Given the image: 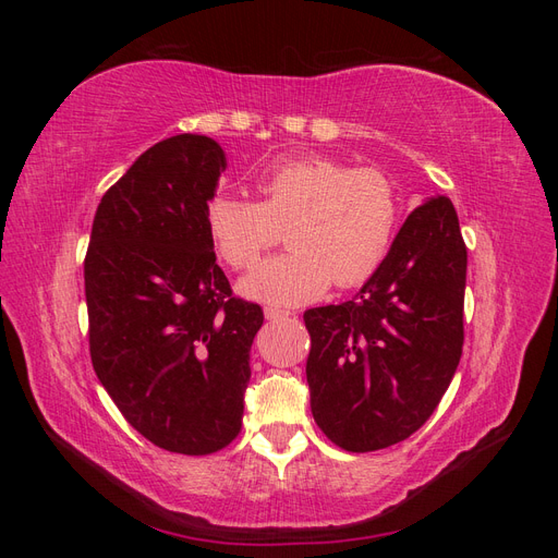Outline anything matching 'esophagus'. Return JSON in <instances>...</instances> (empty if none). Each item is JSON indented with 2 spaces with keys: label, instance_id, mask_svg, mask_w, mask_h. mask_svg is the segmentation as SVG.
Wrapping results in <instances>:
<instances>
[{
  "label": "esophagus",
  "instance_id": "esophagus-1",
  "mask_svg": "<svg viewBox=\"0 0 558 558\" xmlns=\"http://www.w3.org/2000/svg\"><path fill=\"white\" fill-rule=\"evenodd\" d=\"M291 312L279 310V307H265V318L267 320H281V318H289Z\"/></svg>",
  "mask_w": 558,
  "mask_h": 558
}]
</instances>
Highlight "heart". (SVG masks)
<instances>
[{"mask_svg":"<svg viewBox=\"0 0 558 558\" xmlns=\"http://www.w3.org/2000/svg\"><path fill=\"white\" fill-rule=\"evenodd\" d=\"M260 199L216 193L205 207L207 234L232 269L256 265L286 228L291 251L267 258L240 281V293L265 305H302L330 283L356 289L377 275L393 246L400 199L373 167L328 156L269 162L256 177Z\"/></svg>","mask_w":558,"mask_h":558,"instance_id":"b5f03b06","label":"heart"}]
</instances>
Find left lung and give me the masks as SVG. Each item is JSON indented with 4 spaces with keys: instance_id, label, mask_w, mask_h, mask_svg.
Wrapping results in <instances>:
<instances>
[{
    "instance_id": "obj_1",
    "label": "left lung",
    "mask_w": 558,
    "mask_h": 558,
    "mask_svg": "<svg viewBox=\"0 0 558 558\" xmlns=\"http://www.w3.org/2000/svg\"><path fill=\"white\" fill-rule=\"evenodd\" d=\"M465 269L459 216L435 195L356 298L305 312L312 414L330 442L377 451L426 424L461 361Z\"/></svg>"
}]
</instances>
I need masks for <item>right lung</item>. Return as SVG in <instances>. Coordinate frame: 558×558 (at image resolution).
Segmentation results:
<instances>
[{"mask_svg": "<svg viewBox=\"0 0 558 558\" xmlns=\"http://www.w3.org/2000/svg\"><path fill=\"white\" fill-rule=\"evenodd\" d=\"M226 167L205 134L144 150L99 202L83 263L99 384L148 442L189 456L240 435L263 326L260 305L232 295L205 226Z\"/></svg>", "mask_w": 558, "mask_h": 558, "instance_id": "1", "label": "right lung"}]
</instances>
